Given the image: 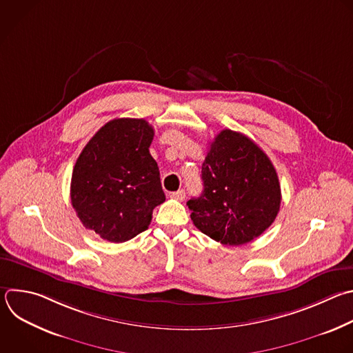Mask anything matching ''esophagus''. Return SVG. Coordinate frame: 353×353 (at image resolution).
Listing matches in <instances>:
<instances>
[{"mask_svg":"<svg viewBox=\"0 0 353 353\" xmlns=\"http://www.w3.org/2000/svg\"><path fill=\"white\" fill-rule=\"evenodd\" d=\"M170 198H173V199H176V201H183V199L185 198V191H184V190H179V191H176V192H172V194H170Z\"/></svg>","mask_w":353,"mask_h":353,"instance_id":"1","label":"esophagus"}]
</instances>
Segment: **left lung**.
I'll use <instances>...</instances> for the list:
<instances>
[{
    "instance_id": "1",
    "label": "left lung",
    "mask_w": 353,
    "mask_h": 353,
    "mask_svg": "<svg viewBox=\"0 0 353 353\" xmlns=\"http://www.w3.org/2000/svg\"><path fill=\"white\" fill-rule=\"evenodd\" d=\"M203 191L187 205L198 230L223 245L258 239L274 221L281 188L269 157L247 136L221 130L202 163Z\"/></svg>"
}]
</instances>
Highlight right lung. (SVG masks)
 <instances>
[{"label": "right lung", "mask_w": 353, "mask_h": 353, "mask_svg": "<svg viewBox=\"0 0 353 353\" xmlns=\"http://www.w3.org/2000/svg\"><path fill=\"white\" fill-rule=\"evenodd\" d=\"M154 129L144 119H113L79 155L70 199L80 221L102 240L125 243L145 231L165 201L159 168L150 154Z\"/></svg>", "instance_id": "1"}]
</instances>
